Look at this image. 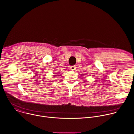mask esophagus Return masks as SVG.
Wrapping results in <instances>:
<instances>
[{
	"mask_svg": "<svg viewBox=\"0 0 134 134\" xmlns=\"http://www.w3.org/2000/svg\"><path fill=\"white\" fill-rule=\"evenodd\" d=\"M70 69H71V70H76V66H71Z\"/></svg>",
	"mask_w": 134,
	"mask_h": 134,
	"instance_id": "34e87169",
	"label": "esophagus"
}]
</instances>
